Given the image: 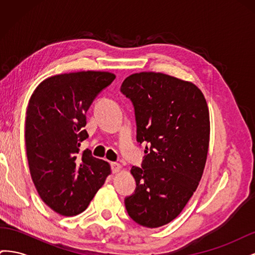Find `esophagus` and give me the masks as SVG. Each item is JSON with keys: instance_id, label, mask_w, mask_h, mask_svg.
I'll return each instance as SVG.
<instances>
[{"instance_id": "34e87169", "label": "esophagus", "mask_w": 255, "mask_h": 255, "mask_svg": "<svg viewBox=\"0 0 255 255\" xmlns=\"http://www.w3.org/2000/svg\"><path fill=\"white\" fill-rule=\"evenodd\" d=\"M121 165L120 164H118V163H113L112 164V171L114 172V173H117V172H119L120 170H121Z\"/></svg>"}]
</instances>
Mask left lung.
<instances>
[{
	"instance_id": "left-lung-1",
	"label": "left lung",
	"mask_w": 255,
	"mask_h": 255,
	"mask_svg": "<svg viewBox=\"0 0 255 255\" xmlns=\"http://www.w3.org/2000/svg\"><path fill=\"white\" fill-rule=\"evenodd\" d=\"M121 92L135 110L137 141L148 143L141 168L132 167L135 194L128 214L145 228L175 219L201 180L210 143V113L195 84L159 72L134 73Z\"/></svg>"
}]
</instances>
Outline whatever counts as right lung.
Instances as JSON below:
<instances>
[{
    "label": "right lung",
    "mask_w": 255,
    "mask_h": 255,
    "mask_svg": "<svg viewBox=\"0 0 255 255\" xmlns=\"http://www.w3.org/2000/svg\"><path fill=\"white\" fill-rule=\"evenodd\" d=\"M104 71H81L42 81L29 99L25 146L29 172L42 201L59 215L86 210L111 174V166L80 153L88 137L86 113L100 91L115 80Z\"/></svg>",
    "instance_id": "obj_1"
}]
</instances>
